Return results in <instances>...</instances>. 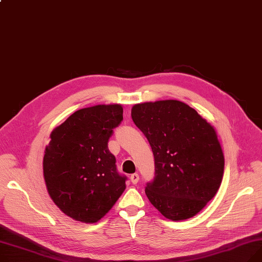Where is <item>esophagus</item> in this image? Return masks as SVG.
<instances>
[{
	"mask_svg": "<svg viewBox=\"0 0 262 262\" xmlns=\"http://www.w3.org/2000/svg\"><path fill=\"white\" fill-rule=\"evenodd\" d=\"M130 182H132L134 185H136L137 183L139 182V175L137 174V173L132 174V175H130Z\"/></svg>",
	"mask_w": 262,
	"mask_h": 262,
	"instance_id": "1",
	"label": "esophagus"
}]
</instances>
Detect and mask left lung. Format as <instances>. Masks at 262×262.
<instances>
[{"label":"left lung","instance_id":"left-lung-1","mask_svg":"<svg viewBox=\"0 0 262 262\" xmlns=\"http://www.w3.org/2000/svg\"><path fill=\"white\" fill-rule=\"evenodd\" d=\"M132 118L154 154L155 177L145 187L148 201L172 221L194 216L223 178L224 155L214 127L176 100L136 104Z\"/></svg>","mask_w":262,"mask_h":262}]
</instances>
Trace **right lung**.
I'll return each mask as SVG.
<instances>
[{
  "label": "right lung",
  "instance_id": "1",
  "mask_svg": "<svg viewBox=\"0 0 262 262\" xmlns=\"http://www.w3.org/2000/svg\"><path fill=\"white\" fill-rule=\"evenodd\" d=\"M123 120L120 104L77 110L50 135L43 177L55 205L68 216L95 223L113 208L126 188L117 172L108 140Z\"/></svg>",
  "mask_w": 262,
  "mask_h": 262
}]
</instances>
